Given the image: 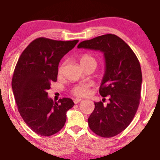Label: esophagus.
I'll return each mask as SVG.
<instances>
[{
  "mask_svg": "<svg viewBox=\"0 0 160 160\" xmlns=\"http://www.w3.org/2000/svg\"><path fill=\"white\" fill-rule=\"evenodd\" d=\"M82 99H80V98H76V99H74V103H75V104H78V103H80Z\"/></svg>",
  "mask_w": 160,
  "mask_h": 160,
  "instance_id": "1",
  "label": "esophagus"
}]
</instances>
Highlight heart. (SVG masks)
Masks as SVG:
<instances>
[{"instance_id": "1", "label": "heart", "mask_w": 160, "mask_h": 160, "mask_svg": "<svg viewBox=\"0 0 160 160\" xmlns=\"http://www.w3.org/2000/svg\"><path fill=\"white\" fill-rule=\"evenodd\" d=\"M88 62H93L97 65V62L95 60L93 56H91L90 55L88 54H85L83 55V56L80 57V65H83V64H86ZM64 68V63H62V65L59 67V73L61 74L62 73V70H63ZM90 92V85L88 84V83H83V84H80L78 85V86L75 87L72 90V93H73L74 95L77 97H86L89 94Z\"/></svg>"}]
</instances>
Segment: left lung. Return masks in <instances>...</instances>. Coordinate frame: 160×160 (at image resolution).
<instances>
[{"label": "left lung", "instance_id": "1", "mask_svg": "<svg viewBox=\"0 0 160 160\" xmlns=\"http://www.w3.org/2000/svg\"><path fill=\"white\" fill-rule=\"evenodd\" d=\"M77 48L104 54L105 72L99 93L108 97L109 103L105 106L101 101L94 102L88 125L99 136H115L129 125L139 105L142 81L139 61L128 45L112 34L81 42Z\"/></svg>", "mask_w": 160, "mask_h": 160}]
</instances>
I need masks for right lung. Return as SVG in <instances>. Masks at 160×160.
I'll return each instance as SVG.
<instances>
[{
	"label": "right lung",
	"instance_id": "1",
	"mask_svg": "<svg viewBox=\"0 0 160 160\" xmlns=\"http://www.w3.org/2000/svg\"><path fill=\"white\" fill-rule=\"evenodd\" d=\"M78 42L38 38L22 52L16 64L11 87L18 110L27 125L42 136L62 129L67 111L74 105L67 98L53 101L47 91L57 80L61 59Z\"/></svg>",
	"mask_w": 160,
	"mask_h": 160
}]
</instances>
